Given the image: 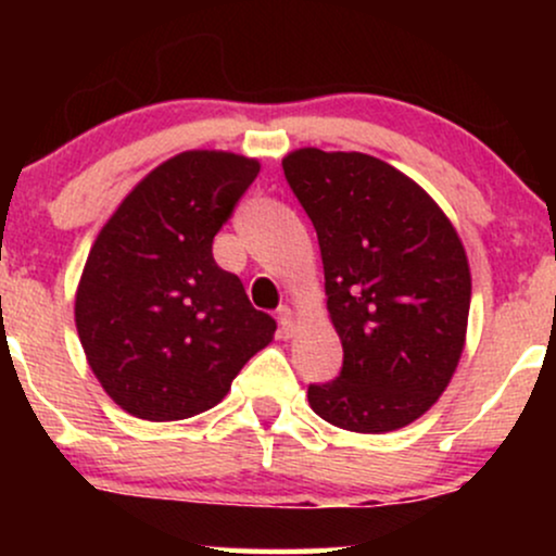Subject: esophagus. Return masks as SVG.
I'll use <instances>...</instances> for the list:
<instances>
[{
    "label": "esophagus",
    "instance_id": "1",
    "mask_svg": "<svg viewBox=\"0 0 556 556\" xmlns=\"http://www.w3.org/2000/svg\"><path fill=\"white\" fill-rule=\"evenodd\" d=\"M279 316V331H282V337H292V331H295V316H292V311L282 305V308L277 311Z\"/></svg>",
    "mask_w": 556,
    "mask_h": 556
}]
</instances>
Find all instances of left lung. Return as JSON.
Returning <instances> with one entry per match:
<instances>
[{"instance_id":"1","label":"left lung","mask_w":556,"mask_h":556,"mask_svg":"<svg viewBox=\"0 0 556 556\" xmlns=\"http://www.w3.org/2000/svg\"><path fill=\"white\" fill-rule=\"evenodd\" d=\"M282 169L314 222L342 371L311 384L316 416L387 433L442 397L465 348L468 256L437 201L381 159L298 149Z\"/></svg>"}]
</instances>
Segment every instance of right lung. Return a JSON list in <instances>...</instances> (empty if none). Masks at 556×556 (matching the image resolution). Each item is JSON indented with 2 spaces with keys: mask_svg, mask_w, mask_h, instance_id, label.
I'll list each match as a JSON object with an SVG mask.
<instances>
[{
  "mask_svg": "<svg viewBox=\"0 0 556 556\" xmlns=\"http://www.w3.org/2000/svg\"><path fill=\"white\" fill-rule=\"evenodd\" d=\"M258 169L229 151H182L101 227L75 292V327L96 379L130 416L162 424L208 410L271 342L277 321L212 253Z\"/></svg>",
  "mask_w": 556,
  "mask_h": 556,
  "instance_id": "right-lung-1",
  "label": "right lung"
}]
</instances>
